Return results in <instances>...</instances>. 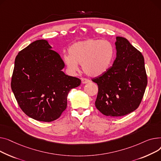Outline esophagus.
I'll return each instance as SVG.
<instances>
[{"instance_id": "esophagus-1", "label": "esophagus", "mask_w": 161, "mask_h": 161, "mask_svg": "<svg viewBox=\"0 0 161 161\" xmlns=\"http://www.w3.org/2000/svg\"><path fill=\"white\" fill-rule=\"evenodd\" d=\"M81 81H82V84H86V83L90 82V80L89 79H86V78H82Z\"/></svg>"}]
</instances>
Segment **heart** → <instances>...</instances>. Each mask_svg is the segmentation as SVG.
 <instances>
[{
	"label": "heart",
	"mask_w": 161,
	"mask_h": 161,
	"mask_svg": "<svg viewBox=\"0 0 161 161\" xmlns=\"http://www.w3.org/2000/svg\"><path fill=\"white\" fill-rule=\"evenodd\" d=\"M114 53V47L108 41L88 39L73 44L69 49V55H65L64 61L72 72L77 71L78 64H82L86 75L98 77L109 68Z\"/></svg>",
	"instance_id": "obj_1"
}]
</instances>
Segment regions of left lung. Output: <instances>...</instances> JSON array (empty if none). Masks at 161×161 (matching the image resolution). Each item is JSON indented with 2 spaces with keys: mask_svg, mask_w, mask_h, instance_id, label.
Masks as SVG:
<instances>
[{
  "mask_svg": "<svg viewBox=\"0 0 161 161\" xmlns=\"http://www.w3.org/2000/svg\"><path fill=\"white\" fill-rule=\"evenodd\" d=\"M116 58L101 76L92 79L98 86L96 108L110 117L127 115L135 110L147 84L142 53L122 37H116Z\"/></svg>",
  "mask_w": 161,
  "mask_h": 161,
  "instance_id": "8db88e82",
  "label": "left lung"
}]
</instances>
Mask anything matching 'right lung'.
Here are the masks:
<instances>
[{
  "mask_svg": "<svg viewBox=\"0 0 161 161\" xmlns=\"http://www.w3.org/2000/svg\"><path fill=\"white\" fill-rule=\"evenodd\" d=\"M45 40H36L17 55L11 88L23 112L36 120L50 122L67 108L69 91L81 80L65 75L60 54Z\"/></svg>",
  "mask_w": 161,
  "mask_h": 161,
  "instance_id": "obj_1",
  "label": "right lung"
}]
</instances>
